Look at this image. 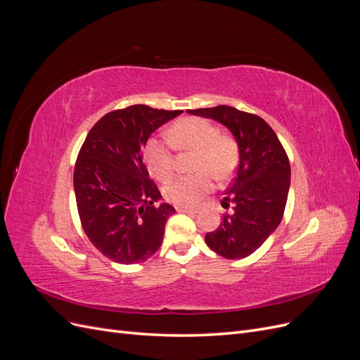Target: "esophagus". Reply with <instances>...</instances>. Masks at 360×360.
<instances>
[{"label": "esophagus", "mask_w": 360, "mask_h": 360, "mask_svg": "<svg viewBox=\"0 0 360 360\" xmlns=\"http://www.w3.org/2000/svg\"><path fill=\"white\" fill-rule=\"evenodd\" d=\"M176 210L179 213H191V214L197 213V209H192V207H176Z\"/></svg>", "instance_id": "esophagus-1"}]
</instances>
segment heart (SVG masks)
Returning <instances> with one entry per match:
<instances>
[{
    "label": "heart",
    "mask_w": 360,
    "mask_h": 360,
    "mask_svg": "<svg viewBox=\"0 0 360 360\" xmlns=\"http://www.w3.org/2000/svg\"><path fill=\"white\" fill-rule=\"evenodd\" d=\"M177 148L195 151L191 176L171 179L163 186V195L172 204L191 207L209 193L217 180L231 177L238 162V147L230 135L219 134L210 122L200 117H186L174 123L168 132ZM144 160L150 174L158 180H167L174 171V155L168 139L151 136L144 147Z\"/></svg>",
    "instance_id": "b5f03b06"
}]
</instances>
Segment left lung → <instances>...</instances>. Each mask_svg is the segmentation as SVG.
<instances>
[{
  "instance_id": "left-lung-1",
  "label": "left lung",
  "mask_w": 360,
  "mask_h": 360,
  "mask_svg": "<svg viewBox=\"0 0 360 360\" xmlns=\"http://www.w3.org/2000/svg\"><path fill=\"white\" fill-rule=\"evenodd\" d=\"M230 130L238 147V167L222 204H234L205 243L228 259L249 257L276 231L285 210L291 169L284 147L263 118L231 106L189 110Z\"/></svg>"
}]
</instances>
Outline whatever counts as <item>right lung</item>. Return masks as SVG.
Instances as JSON below:
<instances>
[{"label":"right lung","instance_id":"add662e5","mask_svg":"<svg viewBox=\"0 0 360 360\" xmlns=\"http://www.w3.org/2000/svg\"><path fill=\"white\" fill-rule=\"evenodd\" d=\"M181 112L127 106L103 115L84 141L73 174L76 205L86 237L114 263H141L162 245L176 209L160 202L143 150L156 129Z\"/></svg>","mask_w":360,"mask_h":360}]
</instances>
